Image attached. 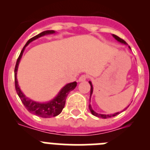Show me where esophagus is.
<instances>
[{"mask_svg":"<svg viewBox=\"0 0 150 150\" xmlns=\"http://www.w3.org/2000/svg\"><path fill=\"white\" fill-rule=\"evenodd\" d=\"M87 78H88V76H87L86 75H82V76L79 78V79H78V81H79V82L86 81Z\"/></svg>","mask_w":150,"mask_h":150,"instance_id":"obj_1","label":"esophagus"}]
</instances>
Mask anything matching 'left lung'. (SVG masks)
I'll return each instance as SVG.
<instances>
[{
  "label": "left lung",
  "instance_id": "left-lung-1",
  "mask_svg": "<svg viewBox=\"0 0 150 150\" xmlns=\"http://www.w3.org/2000/svg\"><path fill=\"white\" fill-rule=\"evenodd\" d=\"M112 36H113V37H114V38H115V39L119 41V42H120V43H124V44H126V42H125V41L124 40L122 39V38H119L118 36L115 35V34H112ZM89 84H90V86H91V91H90V98H91V94H92V92H93V87H92V84H91V82H89ZM88 107H89V110L91 111V114L94 115V116H97V117L102 118V119H107V118L113 117V116H116V115L120 114V112H116V113H114V114H109V115L99 114V113H97L96 112H95V111H94L93 110H92V108H91V104H89V106H88ZM127 108H128V107H126V108H125V110H126Z\"/></svg>",
  "mask_w": 150,
  "mask_h": 150
}]
</instances>
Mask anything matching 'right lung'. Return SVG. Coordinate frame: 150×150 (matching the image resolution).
I'll return each mask as SVG.
<instances>
[{
  "instance_id": "obj_1",
  "label": "right lung",
  "mask_w": 150,
  "mask_h": 150,
  "mask_svg": "<svg viewBox=\"0 0 150 150\" xmlns=\"http://www.w3.org/2000/svg\"><path fill=\"white\" fill-rule=\"evenodd\" d=\"M54 33H55V31L52 30H45V31H43V32H41L40 34L34 36L32 38H30V40H28V41L26 43V44L25 45V46L23 47L22 50L21 51L20 55L18 56V59H17L16 64L15 70H14L16 91L18 97H19V98L22 100V104H24V106L25 107V108L28 110V112H31L33 114L37 115V116L42 118H51L60 114L61 112H62V110H63V108L64 107V105H65V100L66 98H67V95H68L70 91H72L73 89L75 88V87L76 86L77 83H76V82L68 83V84L66 85L65 86L62 88V89L61 90L60 92L59 93V95H57L53 100H50V101L49 102H46V103L41 104V103L35 102L34 101V100L28 98L27 97H25V95L22 93L18 85L16 74L17 70H18V64H19V61H20L21 58H22V53H23L24 50H25V48L26 46H27L31 41L38 39V38L42 37V36L49 34H54Z\"/></svg>"
}]
</instances>
